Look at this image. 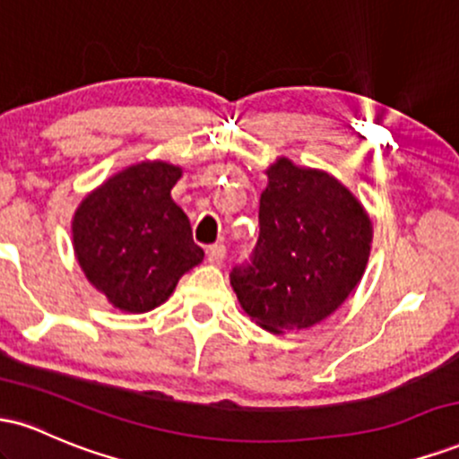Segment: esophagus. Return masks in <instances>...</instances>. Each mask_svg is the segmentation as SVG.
<instances>
[{
  "label": "esophagus",
  "instance_id": "34e87169",
  "mask_svg": "<svg viewBox=\"0 0 459 459\" xmlns=\"http://www.w3.org/2000/svg\"><path fill=\"white\" fill-rule=\"evenodd\" d=\"M224 256H226V250H224V246H209L207 247V261L209 263H220V261H224Z\"/></svg>",
  "mask_w": 459,
  "mask_h": 459
}]
</instances>
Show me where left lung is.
<instances>
[{
    "label": "left lung",
    "instance_id": "8db88e82",
    "mask_svg": "<svg viewBox=\"0 0 459 459\" xmlns=\"http://www.w3.org/2000/svg\"><path fill=\"white\" fill-rule=\"evenodd\" d=\"M261 233L230 272L244 313L263 330L313 328L350 298L371 255L373 224L350 187L319 168L276 157L265 170Z\"/></svg>",
    "mask_w": 459,
    "mask_h": 459
}]
</instances>
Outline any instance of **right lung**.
<instances>
[{
  "label": "right lung",
  "mask_w": 459,
  "mask_h": 459,
  "mask_svg": "<svg viewBox=\"0 0 459 459\" xmlns=\"http://www.w3.org/2000/svg\"><path fill=\"white\" fill-rule=\"evenodd\" d=\"M183 168L135 161L79 203L71 233L88 282L123 313H149L175 291L183 273L203 263L186 212L170 192Z\"/></svg>",
  "instance_id": "1"
}]
</instances>
